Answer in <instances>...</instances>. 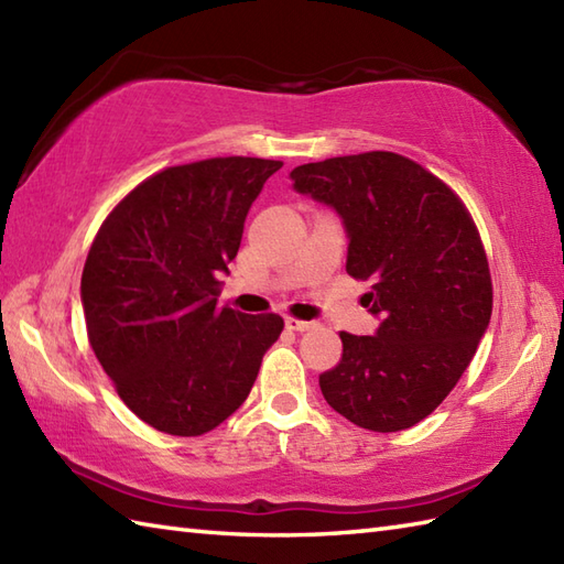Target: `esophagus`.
<instances>
[{
  "mask_svg": "<svg viewBox=\"0 0 564 564\" xmlns=\"http://www.w3.org/2000/svg\"><path fill=\"white\" fill-rule=\"evenodd\" d=\"M285 327L293 329V332H307L315 327V322H307V319H297V317H285Z\"/></svg>",
  "mask_w": 564,
  "mask_h": 564,
  "instance_id": "esophagus-1",
  "label": "esophagus"
}]
</instances>
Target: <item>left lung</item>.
I'll list each match as a JSON object with an SVG mask.
<instances>
[{"label": "left lung", "mask_w": 564, "mask_h": 564, "mask_svg": "<svg viewBox=\"0 0 564 564\" xmlns=\"http://www.w3.org/2000/svg\"><path fill=\"white\" fill-rule=\"evenodd\" d=\"M349 232L346 273L370 281L361 303L376 337L341 332V358L319 376L332 410L368 431H402L448 398L492 317V275L470 210L436 174L373 150L291 172Z\"/></svg>", "instance_id": "8db88e82"}]
</instances>
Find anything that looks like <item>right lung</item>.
Returning a JSON list of instances; mask_svg holds the SVG:
<instances>
[{
  "label": "right lung",
  "mask_w": 564,
  "mask_h": 564,
  "mask_svg": "<svg viewBox=\"0 0 564 564\" xmlns=\"http://www.w3.org/2000/svg\"><path fill=\"white\" fill-rule=\"evenodd\" d=\"M283 162L210 158L148 176L106 215L82 271L87 337L128 410L172 436L239 410L281 315L218 305L251 203Z\"/></svg>",
  "instance_id": "obj_1"
}]
</instances>
